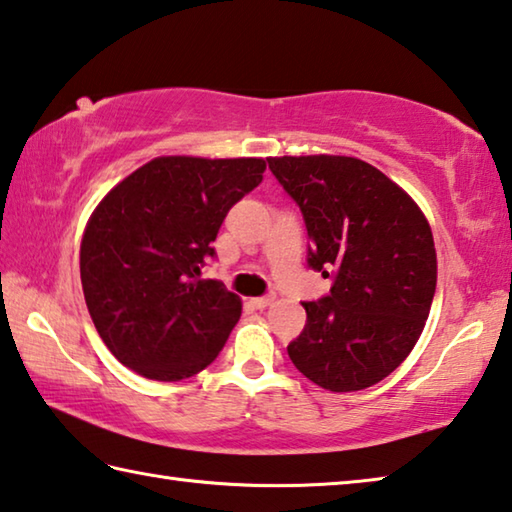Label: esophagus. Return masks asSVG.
I'll return each mask as SVG.
<instances>
[{
    "label": "esophagus",
    "instance_id": "obj_1",
    "mask_svg": "<svg viewBox=\"0 0 512 512\" xmlns=\"http://www.w3.org/2000/svg\"><path fill=\"white\" fill-rule=\"evenodd\" d=\"M272 301H274L272 294H267V297H256V299H251V306H254L256 310H265L267 306H270Z\"/></svg>",
    "mask_w": 512,
    "mask_h": 512
}]
</instances>
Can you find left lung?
Returning <instances> with one entry per match:
<instances>
[{
  "label": "left lung",
  "mask_w": 512,
  "mask_h": 512,
  "mask_svg": "<svg viewBox=\"0 0 512 512\" xmlns=\"http://www.w3.org/2000/svg\"><path fill=\"white\" fill-rule=\"evenodd\" d=\"M301 209L308 265L333 288L306 301L292 364L328 391H360L393 373L416 346L436 292V249L418 204L355 157L267 159Z\"/></svg>",
  "instance_id": "1"
}]
</instances>
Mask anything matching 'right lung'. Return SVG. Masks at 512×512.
<instances>
[{"instance_id":"right-lung-1","label":"right lung","mask_w":512,"mask_h":512,"mask_svg":"<svg viewBox=\"0 0 512 512\" xmlns=\"http://www.w3.org/2000/svg\"><path fill=\"white\" fill-rule=\"evenodd\" d=\"M265 161L157 157L96 206L80 242V281L98 335L123 366L177 382L206 369L240 319V299L202 279L233 204Z\"/></svg>"}]
</instances>
